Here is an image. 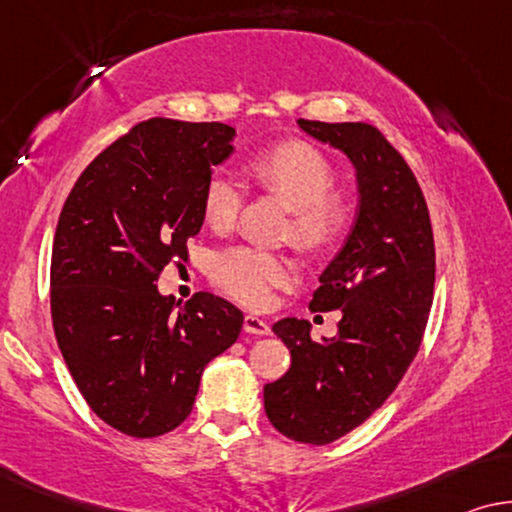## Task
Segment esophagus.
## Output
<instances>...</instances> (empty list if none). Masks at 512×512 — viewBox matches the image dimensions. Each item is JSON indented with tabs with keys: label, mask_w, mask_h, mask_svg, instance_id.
Instances as JSON below:
<instances>
[{
	"label": "esophagus",
	"mask_w": 512,
	"mask_h": 512,
	"mask_svg": "<svg viewBox=\"0 0 512 512\" xmlns=\"http://www.w3.org/2000/svg\"><path fill=\"white\" fill-rule=\"evenodd\" d=\"M243 331H246V334L266 336L271 329L262 318H257V315H246V320H243Z\"/></svg>",
	"instance_id": "1"
}]
</instances>
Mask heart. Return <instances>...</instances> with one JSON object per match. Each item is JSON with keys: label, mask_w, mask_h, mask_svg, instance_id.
Instances as JSON below:
<instances>
[{"label": "heart", "mask_w": 512, "mask_h": 512, "mask_svg": "<svg viewBox=\"0 0 512 512\" xmlns=\"http://www.w3.org/2000/svg\"><path fill=\"white\" fill-rule=\"evenodd\" d=\"M250 174L264 190L276 192L292 206L290 234L306 250H325L348 232L352 206L345 194L331 190L336 181L329 157L304 141H285L250 160ZM246 187L232 171H215L204 185L201 208L215 232H229L239 220ZM211 276L229 297L246 306H266L276 287L297 276L290 259L253 246L220 250Z\"/></svg>", "instance_id": "1"}]
</instances>
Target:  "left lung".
Instances as JSON below:
<instances>
[{"label":"left lung","mask_w":512,"mask_h":512,"mask_svg":"<svg viewBox=\"0 0 512 512\" xmlns=\"http://www.w3.org/2000/svg\"><path fill=\"white\" fill-rule=\"evenodd\" d=\"M297 122L350 157L359 211L311 301L313 311L343 313L338 334L318 343L311 325L297 318L271 327L292 364L283 378L264 385V410L283 436L327 445L369 420L415 359L434 301L436 250L420 185L380 129L366 122Z\"/></svg>","instance_id":"8db88e82"}]
</instances>
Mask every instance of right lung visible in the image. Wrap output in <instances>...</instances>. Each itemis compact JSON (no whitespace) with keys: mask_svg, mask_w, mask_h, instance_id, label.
<instances>
[{"mask_svg":"<svg viewBox=\"0 0 512 512\" xmlns=\"http://www.w3.org/2000/svg\"><path fill=\"white\" fill-rule=\"evenodd\" d=\"M232 139L222 122L143 120L85 167L57 220V345L88 406L127 436L176 429L204 366L241 334L243 313L229 301L197 292L178 306L155 285L167 264H187L204 185Z\"/></svg>","mask_w":512,"mask_h":512,"instance_id":"right-lung-1","label":"right lung"}]
</instances>
